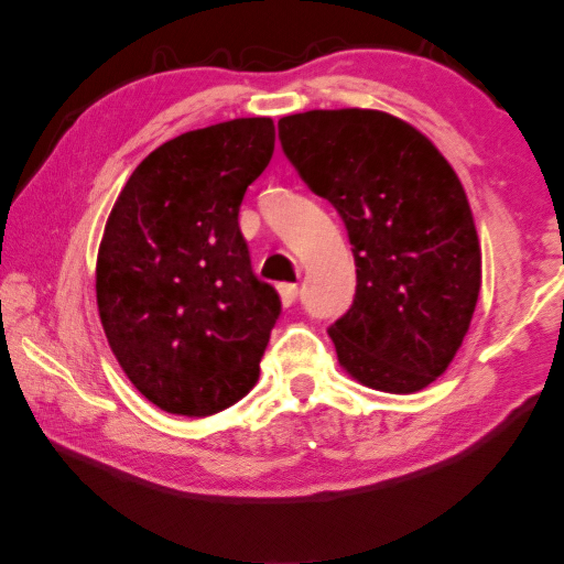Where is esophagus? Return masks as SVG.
<instances>
[{
    "instance_id": "esophagus-1",
    "label": "esophagus",
    "mask_w": 564,
    "mask_h": 564,
    "mask_svg": "<svg viewBox=\"0 0 564 564\" xmlns=\"http://www.w3.org/2000/svg\"><path fill=\"white\" fill-rule=\"evenodd\" d=\"M297 294H300V288H297V284H292V282L282 284V288H280V297H282L284 307H292V304L297 302Z\"/></svg>"
}]
</instances>
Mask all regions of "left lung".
I'll list each match as a JSON object with an SVG mask.
<instances>
[{"mask_svg":"<svg viewBox=\"0 0 564 564\" xmlns=\"http://www.w3.org/2000/svg\"><path fill=\"white\" fill-rule=\"evenodd\" d=\"M282 152L347 227L357 288L329 327L372 390L410 394L445 372L467 335L482 254L463 184L417 129L375 109L282 117Z\"/></svg>","mask_w":564,"mask_h":564,"instance_id":"left-lung-1","label":"left lung"}]
</instances>
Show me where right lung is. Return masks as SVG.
<instances>
[{
  "label": "right lung",
  "instance_id": "obj_1",
  "mask_svg": "<svg viewBox=\"0 0 564 564\" xmlns=\"http://www.w3.org/2000/svg\"><path fill=\"white\" fill-rule=\"evenodd\" d=\"M272 152L270 117L174 137L137 164L107 219L101 327L129 380L164 412L207 417L260 377L282 302L252 270L239 207Z\"/></svg>",
  "mask_w": 564,
  "mask_h": 564
}]
</instances>
